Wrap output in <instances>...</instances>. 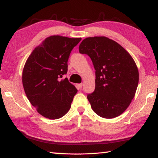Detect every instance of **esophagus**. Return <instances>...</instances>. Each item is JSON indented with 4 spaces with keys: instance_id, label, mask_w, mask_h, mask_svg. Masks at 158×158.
I'll return each mask as SVG.
<instances>
[{
    "instance_id": "obj_1",
    "label": "esophagus",
    "mask_w": 158,
    "mask_h": 158,
    "mask_svg": "<svg viewBox=\"0 0 158 158\" xmlns=\"http://www.w3.org/2000/svg\"><path fill=\"white\" fill-rule=\"evenodd\" d=\"M77 85V87H78V89H81L83 86V84H78Z\"/></svg>"
}]
</instances>
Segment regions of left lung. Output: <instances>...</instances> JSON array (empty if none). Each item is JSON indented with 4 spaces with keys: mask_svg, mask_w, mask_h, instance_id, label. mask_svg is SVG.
I'll list each match as a JSON object with an SVG mask.
<instances>
[{
    "mask_svg": "<svg viewBox=\"0 0 158 158\" xmlns=\"http://www.w3.org/2000/svg\"><path fill=\"white\" fill-rule=\"evenodd\" d=\"M79 53L91 58L95 69V89L87 95L95 114L114 118L126 110L135 97L139 83V71L130 54L108 37L84 39Z\"/></svg>",
    "mask_w": 158,
    "mask_h": 158,
    "instance_id": "8db88e82",
    "label": "left lung"
}]
</instances>
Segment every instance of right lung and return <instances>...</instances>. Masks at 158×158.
<instances>
[{
  "mask_svg": "<svg viewBox=\"0 0 158 158\" xmlns=\"http://www.w3.org/2000/svg\"><path fill=\"white\" fill-rule=\"evenodd\" d=\"M81 38L53 35L35 48L25 63L22 83L31 105L42 116L58 119L68 113L77 89L65 78L71 51Z\"/></svg>",
  "mask_w": 158,
  "mask_h": 158,
  "instance_id": "right-lung-1",
  "label": "right lung"
}]
</instances>
